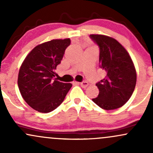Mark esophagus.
<instances>
[{
    "label": "esophagus",
    "mask_w": 153,
    "mask_h": 153,
    "mask_svg": "<svg viewBox=\"0 0 153 153\" xmlns=\"http://www.w3.org/2000/svg\"><path fill=\"white\" fill-rule=\"evenodd\" d=\"M88 85V82H86V81L80 82V86H81L82 88H86Z\"/></svg>",
    "instance_id": "obj_1"
}]
</instances>
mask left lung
Listing matches in <instances>:
<instances>
[{
    "mask_svg": "<svg viewBox=\"0 0 153 153\" xmlns=\"http://www.w3.org/2000/svg\"><path fill=\"white\" fill-rule=\"evenodd\" d=\"M90 37L100 49V68L106 76L96 84L99 90L92 101L105 110L120 108L127 102L134 92L137 73L127 51L115 39L101 34Z\"/></svg>",
    "mask_w": 153,
    "mask_h": 153,
    "instance_id": "obj_1",
    "label": "left lung"
}]
</instances>
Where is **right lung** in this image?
Listing matches in <instances>:
<instances>
[{"instance_id":"1","label":"right lung","mask_w":153,"mask_h":153,"mask_svg":"<svg viewBox=\"0 0 153 153\" xmlns=\"http://www.w3.org/2000/svg\"><path fill=\"white\" fill-rule=\"evenodd\" d=\"M69 38L52 39L39 45L28 54L19 72L18 85L29 106L41 113H49L64 101L71 83L53 80L54 71L60 64Z\"/></svg>"}]
</instances>
